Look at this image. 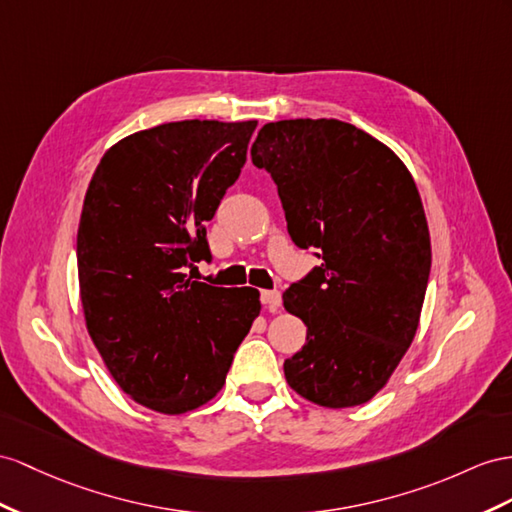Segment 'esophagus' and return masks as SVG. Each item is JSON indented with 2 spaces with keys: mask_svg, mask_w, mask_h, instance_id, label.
Listing matches in <instances>:
<instances>
[{
  "mask_svg": "<svg viewBox=\"0 0 512 512\" xmlns=\"http://www.w3.org/2000/svg\"><path fill=\"white\" fill-rule=\"evenodd\" d=\"M261 305H264L272 313L279 311L281 309V292L264 290V292H261Z\"/></svg>",
  "mask_w": 512,
  "mask_h": 512,
  "instance_id": "34e87169",
  "label": "esophagus"
}]
</instances>
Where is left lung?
Instances as JSON below:
<instances>
[{
  "label": "left lung",
  "instance_id": "obj_1",
  "mask_svg": "<svg viewBox=\"0 0 512 512\" xmlns=\"http://www.w3.org/2000/svg\"><path fill=\"white\" fill-rule=\"evenodd\" d=\"M253 164L277 183L290 238L322 264L283 294L307 326V344L283 363L300 396L329 409L374 398L422 313L430 233L400 157L363 129L335 119L266 123Z\"/></svg>",
  "mask_w": 512,
  "mask_h": 512
}]
</instances>
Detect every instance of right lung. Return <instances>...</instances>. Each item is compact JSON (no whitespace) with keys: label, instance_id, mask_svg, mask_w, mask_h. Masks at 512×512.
<instances>
[{"label":"right lung","instance_id":"right-lung-1","mask_svg":"<svg viewBox=\"0 0 512 512\" xmlns=\"http://www.w3.org/2000/svg\"><path fill=\"white\" fill-rule=\"evenodd\" d=\"M257 121H179L116 142L95 170L77 229L86 329L119 387L179 415L225 385L259 316L253 287L186 274L209 261L205 225L240 177Z\"/></svg>","mask_w":512,"mask_h":512}]
</instances>
